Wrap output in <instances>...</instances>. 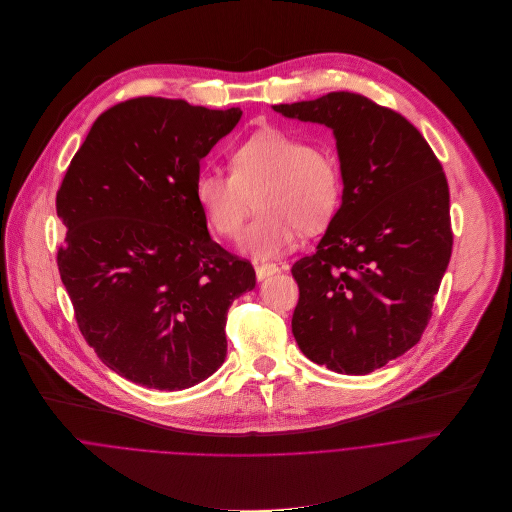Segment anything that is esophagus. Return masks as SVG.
I'll return each instance as SVG.
<instances>
[{
  "label": "esophagus",
  "mask_w": 512,
  "mask_h": 512,
  "mask_svg": "<svg viewBox=\"0 0 512 512\" xmlns=\"http://www.w3.org/2000/svg\"><path fill=\"white\" fill-rule=\"evenodd\" d=\"M280 268L276 264H270V262H264V264H256V278L262 282L264 278L276 274Z\"/></svg>",
  "instance_id": "1"
}]
</instances>
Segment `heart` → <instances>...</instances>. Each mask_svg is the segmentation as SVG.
I'll list each match as a JSON object with an SVG mask.
<instances>
[{
	"instance_id": "1",
	"label": "heart",
	"mask_w": 512,
	"mask_h": 512,
	"mask_svg": "<svg viewBox=\"0 0 512 512\" xmlns=\"http://www.w3.org/2000/svg\"><path fill=\"white\" fill-rule=\"evenodd\" d=\"M232 173L203 169L195 197L211 226L236 238L256 197L258 215L240 240L256 258H270L303 234L321 230L335 217L343 197L337 161L307 140L280 128H262L242 140L230 155Z\"/></svg>"
}]
</instances>
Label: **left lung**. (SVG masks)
<instances>
[{"label":"left lung","mask_w":512,"mask_h":512,"mask_svg":"<svg viewBox=\"0 0 512 512\" xmlns=\"http://www.w3.org/2000/svg\"><path fill=\"white\" fill-rule=\"evenodd\" d=\"M272 108L327 126L343 175L315 254L293 264V337L317 365L368 374L412 349L432 317L453 244L445 173L404 116L361 94Z\"/></svg>","instance_id":"8db88e82"}]
</instances>
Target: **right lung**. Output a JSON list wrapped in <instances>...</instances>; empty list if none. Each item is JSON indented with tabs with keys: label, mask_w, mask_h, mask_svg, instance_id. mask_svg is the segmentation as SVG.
Returning a JSON list of instances; mask_svg holds the SVG:
<instances>
[{
	"label": "right lung",
	"mask_w": 512,
	"mask_h": 512,
	"mask_svg": "<svg viewBox=\"0 0 512 512\" xmlns=\"http://www.w3.org/2000/svg\"><path fill=\"white\" fill-rule=\"evenodd\" d=\"M240 108L142 96L106 110L57 193V264L80 333L100 361L155 390H185L226 359V313L254 290L195 197L201 159Z\"/></svg>",
	"instance_id": "obj_1"
}]
</instances>
